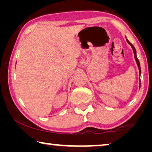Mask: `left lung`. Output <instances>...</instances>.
<instances>
[{"label": "left lung", "mask_w": 152, "mask_h": 152, "mask_svg": "<svg viewBox=\"0 0 152 152\" xmlns=\"http://www.w3.org/2000/svg\"><path fill=\"white\" fill-rule=\"evenodd\" d=\"M127 43L129 44L131 46H132V48L133 49V53H134V55H135V59L136 60V62H137V64L138 66V68H139V70H140V75H141V67H140V61H139V60L137 59V55H136V50H135V48H134V46L132 45V43H131L129 42V40L127 39ZM141 82V81H140Z\"/></svg>", "instance_id": "8db88e82"}]
</instances>
